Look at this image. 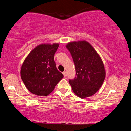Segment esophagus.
<instances>
[{
    "label": "esophagus",
    "instance_id": "1",
    "mask_svg": "<svg viewBox=\"0 0 131 131\" xmlns=\"http://www.w3.org/2000/svg\"><path fill=\"white\" fill-rule=\"evenodd\" d=\"M62 73H63V74H64V77H66V76H67V71H64V72Z\"/></svg>",
    "mask_w": 131,
    "mask_h": 131
}]
</instances>
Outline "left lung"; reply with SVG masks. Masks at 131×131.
I'll return each instance as SVG.
<instances>
[{
	"label": "left lung",
	"mask_w": 131,
	"mask_h": 131,
	"mask_svg": "<svg viewBox=\"0 0 131 131\" xmlns=\"http://www.w3.org/2000/svg\"><path fill=\"white\" fill-rule=\"evenodd\" d=\"M66 48L72 57L76 69V77L69 81L73 92L82 98L93 95L103 85L105 77L101 58L86 41L70 42Z\"/></svg>",
	"instance_id": "8db88e82"
}]
</instances>
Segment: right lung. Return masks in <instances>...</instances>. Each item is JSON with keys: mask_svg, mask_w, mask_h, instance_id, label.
Here are the masks:
<instances>
[{"mask_svg": "<svg viewBox=\"0 0 131 131\" xmlns=\"http://www.w3.org/2000/svg\"><path fill=\"white\" fill-rule=\"evenodd\" d=\"M58 44H42L32 50L23 62L21 77L32 94L47 96L52 92L63 74L57 69L54 55Z\"/></svg>", "mask_w": 131, "mask_h": 131, "instance_id": "1", "label": "right lung"}]
</instances>
